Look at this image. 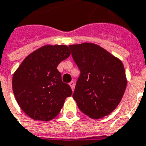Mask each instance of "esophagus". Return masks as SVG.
Segmentation results:
<instances>
[{
    "label": "esophagus",
    "instance_id": "esophagus-1",
    "mask_svg": "<svg viewBox=\"0 0 146 146\" xmlns=\"http://www.w3.org/2000/svg\"><path fill=\"white\" fill-rule=\"evenodd\" d=\"M69 84H70V87H71V88H72V90H73V89H74V87H75V84H74V82L71 81Z\"/></svg>",
    "mask_w": 146,
    "mask_h": 146
}]
</instances>
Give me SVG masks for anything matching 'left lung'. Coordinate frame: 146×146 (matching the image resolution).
<instances>
[{
	"label": "left lung",
	"instance_id": "obj_1",
	"mask_svg": "<svg viewBox=\"0 0 146 146\" xmlns=\"http://www.w3.org/2000/svg\"><path fill=\"white\" fill-rule=\"evenodd\" d=\"M69 46L80 70L73 99L88 117H105L117 108L126 89L127 78L122 62L94 43Z\"/></svg>",
	"mask_w": 146,
	"mask_h": 146
}]
</instances>
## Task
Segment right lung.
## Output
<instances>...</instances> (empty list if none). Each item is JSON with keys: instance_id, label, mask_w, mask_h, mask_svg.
I'll use <instances>...</instances> for the list:
<instances>
[{"instance_id": "1", "label": "right lung", "mask_w": 146, "mask_h": 146, "mask_svg": "<svg viewBox=\"0 0 146 146\" xmlns=\"http://www.w3.org/2000/svg\"><path fill=\"white\" fill-rule=\"evenodd\" d=\"M66 45H46L24 59L14 73L12 89L16 101L27 115L48 121L56 117L72 90L57 70L70 55Z\"/></svg>"}]
</instances>
